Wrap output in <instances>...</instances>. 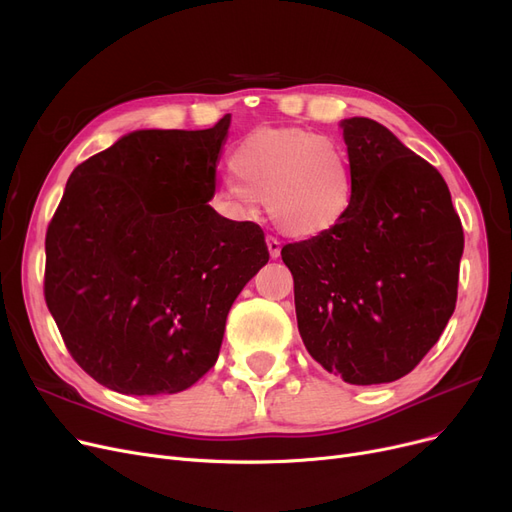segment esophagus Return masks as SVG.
<instances>
[{"mask_svg": "<svg viewBox=\"0 0 512 512\" xmlns=\"http://www.w3.org/2000/svg\"><path fill=\"white\" fill-rule=\"evenodd\" d=\"M265 242H268V251H270V257L272 259H278L280 257V240L278 238H274V236H268V240H265Z\"/></svg>", "mask_w": 512, "mask_h": 512, "instance_id": "34e87169", "label": "esophagus"}]
</instances>
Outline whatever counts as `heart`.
Masks as SVG:
<instances>
[{"mask_svg":"<svg viewBox=\"0 0 512 512\" xmlns=\"http://www.w3.org/2000/svg\"><path fill=\"white\" fill-rule=\"evenodd\" d=\"M228 167L238 186H221L213 205L242 219L265 203L274 226L288 236H322L337 228L353 205L355 180L347 150L314 131L255 129L230 150Z\"/></svg>","mask_w":512,"mask_h":512,"instance_id":"heart-1","label":"heart"}]
</instances>
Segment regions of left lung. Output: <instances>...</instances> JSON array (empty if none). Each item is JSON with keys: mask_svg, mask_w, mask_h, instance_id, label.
<instances>
[{"mask_svg": "<svg viewBox=\"0 0 512 512\" xmlns=\"http://www.w3.org/2000/svg\"><path fill=\"white\" fill-rule=\"evenodd\" d=\"M355 194L337 228L288 242L301 339L351 385L402 379L454 314L464 249L441 173L366 117L345 119Z\"/></svg>", "mask_w": 512, "mask_h": 512, "instance_id": "1", "label": "left lung"}]
</instances>
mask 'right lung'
<instances>
[{"instance_id":"obj_1","label":"right lung","mask_w":512,"mask_h":512,"mask_svg":"<svg viewBox=\"0 0 512 512\" xmlns=\"http://www.w3.org/2000/svg\"><path fill=\"white\" fill-rule=\"evenodd\" d=\"M230 115L142 129L75 167L46 232L43 295L73 360L125 395L192 387L228 311L270 259L253 221L207 203Z\"/></svg>"}]
</instances>
